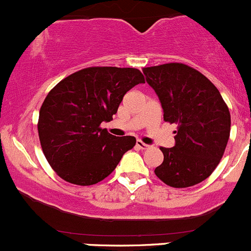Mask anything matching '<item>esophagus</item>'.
<instances>
[{
    "label": "esophagus",
    "instance_id": "obj_1",
    "mask_svg": "<svg viewBox=\"0 0 251 251\" xmlns=\"http://www.w3.org/2000/svg\"><path fill=\"white\" fill-rule=\"evenodd\" d=\"M136 146H138L139 149H141V150H146V149H149L150 145L145 144L144 141H141V140H138V141H136Z\"/></svg>",
    "mask_w": 251,
    "mask_h": 251
}]
</instances>
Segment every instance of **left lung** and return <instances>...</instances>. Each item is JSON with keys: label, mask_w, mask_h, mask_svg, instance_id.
Instances as JSON below:
<instances>
[{"label": "left lung", "mask_w": 251, "mask_h": 251, "mask_svg": "<svg viewBox=\"0 0 251 251\" xmlns=\"http://www.w3.org/2000/svg\"><path fill=\"white\" fill-rule=\"evenodd\" d=\"M143 72L161 100L163 120L177 125L175 146L159 147L164 159L154 174L175 188L202 182L225 153L231 131L228 106L218 88L185 64L168 63Z\"/></svg>", "instance_id": "1"}]
</instances>
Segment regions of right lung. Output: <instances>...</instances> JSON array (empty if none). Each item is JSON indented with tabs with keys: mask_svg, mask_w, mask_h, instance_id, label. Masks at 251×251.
<instances>
[{
	"mask_svg": "<svg viewBox=\"0 0 251 251\" xmlns=\"http://www.w3.org/2000/svg\"><path fill=\"white\" fill-rule=\"evenodd\" d=\"M145 78L138 69L92 66L61 79L40 108L37 129L51 169L74 185L90 186L107 177L134 136H113L102 122L112 120L129 89Z\"/></svg>",
	"mask_w": 251,
	"mask_h": 251,
	"instance_id": "right-lung-1",
	"label": "right lung"
}]
</instances>
